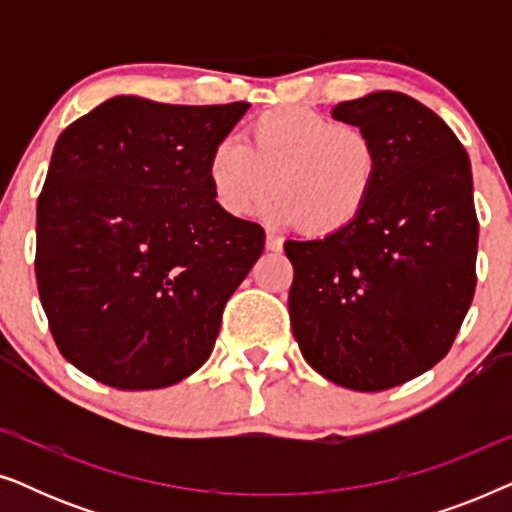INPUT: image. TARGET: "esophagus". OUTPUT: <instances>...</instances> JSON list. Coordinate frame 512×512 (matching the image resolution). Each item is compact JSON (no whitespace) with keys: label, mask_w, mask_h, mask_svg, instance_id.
I'll list each match as a JSON object with an SVG mask.
<instances>
[{"label":"esophagus","mask_w":512,"mask_h":512,"mask_svg":"<svg viewBox=\"0 0 512 512\" xmlns=\"http://www.w3.org/2000/svg\"><path fill=\"white\" fill-rule=\"evenodd\" d=\"M265 247H268V251H282L284 247L282 237H277L275 233H268V237H265Z\"/></svg>","instance_id":"esophagus-1"}]
</instances>
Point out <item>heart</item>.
I'll list each match as a JSON object with an SVG mask.
<instances>
[{
    "label": "heart",
    "instance_id": "obj_1",
    "mask_svg": "<svg viewBox=\"0 0 512 512\" xmlns=\"http://www.w3.org/2000/svg\"><path fill=\"white\" fill-rule=\"evenodd\" d=\"M380 177V153L366 130L307 107L263 111L244 144L223 139L209 153L207 179L223 212L244 219L265 195L268 219L310 235H335L366 209Z\"/></svg>",
    "mask_w": 512,
    "mask_h": 512
}]
</instances>
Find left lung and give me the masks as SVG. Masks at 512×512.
Returning a JSON list of instances; mask_svg holds the SVG:
<instances>
[{
  "label": "left lung",
  "mask_w": 512,
  "mask_h": 512,
  "mask_svg": "<svg viewBox=\"0 0 512 512\" xmlns=\"http://www.w3.org/2000/svg\"><path fill=\"white\" fill-rule=\"evenodd\" d=\"M333 118L373 137L380 177L352 226L284 244L291 328L326 380L384 391L436 366L471 307V160L443 118L394 90L340 102Z\"/></svg>",
  "instance_id": "left-lung-1"
}]
</instances>
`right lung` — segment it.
<instances>
[{
  "mask_svg": "<svg viewBox=\"0 0 512 512\" xmlns=\"http://www.w3.org/2000/svg\"><path fill=\"white\" fill-rule=\"evenodd\" d=\"M247 109L116 95L58 137L34 270L55 345L81 373L163 389L209 359L265 244L258 223L216 205L207 179L209 153Z\"/></svg>",
  "mask_w": 512,
  "mask_h": 512,
  "instance_id": "right-lung-1",
  "label": "right lung"
}]
</instances>
